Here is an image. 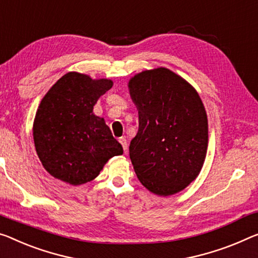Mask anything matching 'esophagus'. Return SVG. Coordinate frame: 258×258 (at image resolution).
<instances>
[{
  "label": "esophagus",
  "mask_w": 258,
  "mask_h": 258,
  "mask_svg": "<svg viewBox=\"0 0 258 258\" xmlns=\"http://www.w3.org/2000/svg\"><path fill=\"white\" fill-rule=\"evenodd\" d=\"M118 142L121 143V145H122V148H123L124 152H126V150H128V142H126L125 138L122 137V138H120V140H118Z\"/></svg>",
  "instance_id": "34e87169"
}]
</instances>
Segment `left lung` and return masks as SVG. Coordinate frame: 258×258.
I'll return each mask as SVG.
<instances>
[{"label": "left lung", "instance_id": "left-lung-1", "mask_svg": "<svg viewBox=\"0 0 258 258\" xmlns=\"http://www.w3.org/2000/svg\"><path fill=\"white\" fill-rule=\"evenodd\" d=\"M138 109V133L130 142L135 173L150 191L169 196L196 179L207 157L208 116L197 91L166 68L129 81Z\"/></svg>", "mask_w": 258, "mask_h": 258}]
</instances>
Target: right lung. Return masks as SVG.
I'll use <instances>...</instances> for the list:
<instances>
[{"label": "right lung", "mask_w": 258, "mask_h": 258, "mask_svg": "<svg viewBox=\"0 0 258 258\" xmlns=\"http://www.w3.org/2000/svg\"><path fill=\"white\" fill-rule=\"evenodd\" d=\"M110 79L68 73L42 98L33 122L35 151L47 172L71 185L92 181L110 158L123 153L93 106Z\"/></svg>", "instance_id": "obj_1"}]
</instances>
